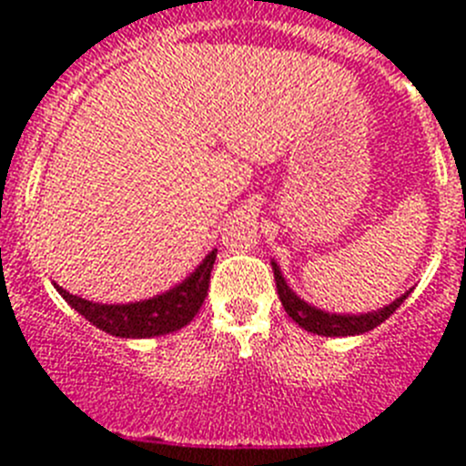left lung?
<instances>
[{
  "mask_svg": "<svg viewBox=\"0 0 466 466\" xmlns=\"http://www.w3.org/2000/svg\"><path fill=\"white\" fill-rule=\"evenodd\" d=\"M273 270L279 300H282L287 315H289L299 327H303L310 333H317V336H357V333L371 331L378 324L385 322L387 317L392 315V312L401 306L403 299H406V294H403L401 299H397L387 308H382V310L378 312H369V315H329V312L308 306L306 300H300L299 296L287 287V282H284L282 273H279L278 268V263H273Z\"/></svg>",
  "mask_w": 466,
  "mask_h": 466,
  "instance_id": "obj_1",
  "label": "left lung"
}]
</instances>
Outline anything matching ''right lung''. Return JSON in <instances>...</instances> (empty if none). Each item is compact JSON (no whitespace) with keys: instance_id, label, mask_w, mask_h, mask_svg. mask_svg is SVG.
I'll list each match as a JSON object with an SVG mask.
<instances>
[{"instance_id":"obj_1","label":"right lung","mask_w":466,"mask_h":466,"mask_svg":"<svg viewBox=\"0 0 466 466\" xmlns=\"http://www.w3.org/2000/svg\"><path fill=\"white\" fill-rule=\"evenodd\" d=\"M214 258H217V249H212L205 257V261L198 266L196 273L184 279L179 287L149 300L127 303V306L93 303V300L69 294L63 287H56V289L74 310L84 315L90 324H95L102 331L118 336V339H154V336L179 331L196 317V312L203 306L205 296H208Z\"/></svg>"}]
</instances>
